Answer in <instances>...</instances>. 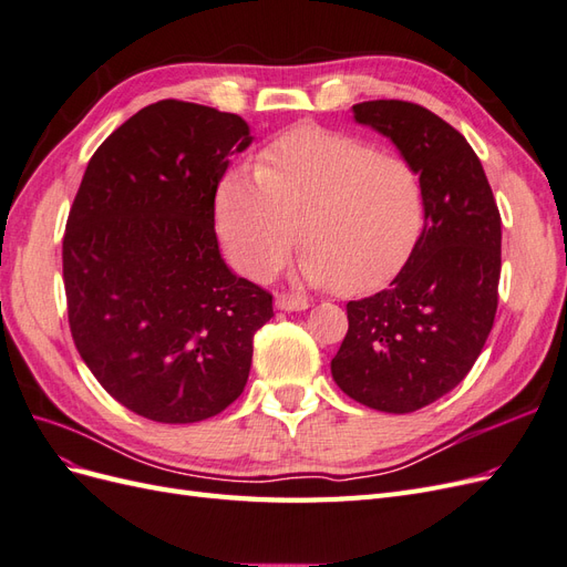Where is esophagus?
<instances>
[{"instance_id": "obj_1", "label": "esophagus", "mask_w": 567, "mask_h": 567, "mask_svg": "<svg viewBox=\"0 0 567 567\" xmlns=\"http://www.w3.org/2000/svg\"><path fill=\"white\" fill-rule=\"evenodd\" d=\"M274 305H277V310H286V312H300V310H307V302L305 298L300 296H288V293H279L277 300H274Z\"/></svg>"}]
</instances>
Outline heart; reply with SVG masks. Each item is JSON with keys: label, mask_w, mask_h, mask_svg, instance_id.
<instances>
[{"label": "heart", "mask_w": 567, "mask_h": 567, "mask_svg": "<svg viewBox=\"0 0 567 567\" xmlns=\"http://www.w3.org/2000/svg\"><path fill=\"white\" fill-rule=\"evenodd\" d=\"M215 219L234 265L255 279L286 262L300 225L302 277L359 296L388 284L416 250L425 188L406 158L305 125L274 140L257 173L219 179Z\"/></svg>", "instance_id": "obj_1"}]
</instances>
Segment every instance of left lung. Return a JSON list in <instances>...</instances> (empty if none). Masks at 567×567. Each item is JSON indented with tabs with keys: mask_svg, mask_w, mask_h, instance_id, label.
Listing matches in <instances>:
<instances>
[{
	"mask_svg": "<svg viewBox=\"0 0 567 567\" xmlns=\"http://www.w3.org/2000/svg\"><path fill=\"white\" fill-rule=\"evenodd\" d=\"M419 169L425 225L390 288L348 302V333L331 362L338 388L388 414H411L473 369L499 305L502 215L471 144L411 101L352 106Z\"/></svg>",
	"mask_w": 567,
	"mask_h": 567,
	"instance_id": "obj_1",
	"label": "left lung"
}]
</instances>
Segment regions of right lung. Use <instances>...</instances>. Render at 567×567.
I'll use <instances>...</instances> for the list:
<instances>
[{
    "instance_id": "obj_1",
    "label": "right lung",
    "mask_w": 567,
    "mask_h": 567,
    "mask_svg": "<svg viewBox=\"0 0 567 567\" xmlns=\"http://www.w3.org/2000/svg\"><path fill=\"white\" fill-rule=\"evenodd\" d=\"M252 142L244 117L163 99L96 148L68 213L63 286L75 348L113 400L196 423L244 392L271 293L219 255L215 192Z\"/></svg>"
}]
</instances>
